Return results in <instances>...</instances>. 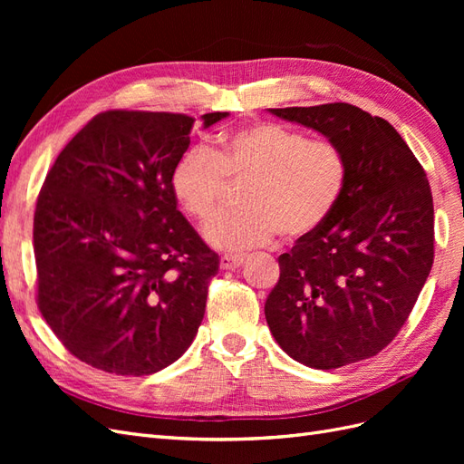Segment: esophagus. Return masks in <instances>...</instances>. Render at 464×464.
<instances>
[{
	"label": "esophagus",
	"instance_id": "esophagus-1",
	"mask_svg": "<svg viewBox=\"0 0 464 464\" xmlns=\"http://www.w3.org/2000/svg\"><path fill=\"white\" fill-rule=\"evenodd\" d=\"M246 261V257L242 256H222L220 257V269H227V271H234L237 266H242Z\"/></svg>",
	"mask_w": 464,
	"mask_h": 464
}]
</instances>
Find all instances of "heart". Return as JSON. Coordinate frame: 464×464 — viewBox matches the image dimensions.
<instances>
[{
  "mask_svg": "<svg viewBox=\"0 0 464 464\" xmlns=\"http://www.w3.org/2000/svg\"><path fill=\"white\" fill-rule=\"evenodd\" d=\"M346 178V157L334 143L263 121L224 133L217 149L198 145L181 154L170 189L188 217L207 222L228 186H244L242 208L205 228L210 246L237 254L269 246L280 232L300 240L319 230L339 205Z\"/></svg>",
  "mask_w": 464,
  "mask_h": 464,
  "instance_id": "1",
  "label": "heart"
}]
</instances>
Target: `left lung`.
Listing matches in <instances>:
<instances>
[{"label": "left lung", "mask_w": 464, "mask_h": 464, "mask_svg": "<svg viewBox=\"0 0 464 464\" xmlns=\"http://www.w3.org/2000/svg\"><path fill=\"white\" fill-rule=\"evenodd\" d=\"M339 147L343 198L325 224L278 257L265 317L278 346L315 370L375 356L409 319L433 265L424 168L392 125L358 106L269 108Z\"/></svg>", "instance_id": "left-lung-1"}]
</instances>
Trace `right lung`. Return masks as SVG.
<instances>
[{"label":"right lung","instance_id":"obj_1","mask_svg":"<svg viewBox=\"0 0 464 464\" xmlns=\"http://www.w3.org/2000/svg\"><path fill=\"white\" fill-rule=\"evenodd\" d=\"M227 116L205 114L203 128ZM193 123L170 111H102L65 145L40 189L38 310L92 368L157 373L198 334L218 256L170 189Z\"/></svg>","mask_w":464,"mask_h":464}]
</instances>
